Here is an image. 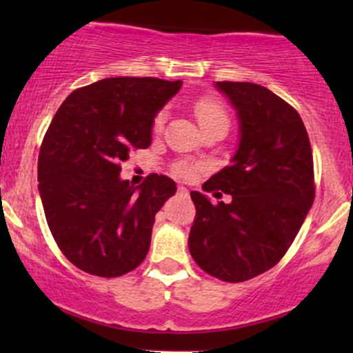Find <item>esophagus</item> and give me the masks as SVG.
Masks as SVG:
<instances>
[{
	"label": "esophagus",
	"mask_w": 353,
	"mask_h": 353,
	"mask_svg": "<svg viewBox=\"0 0 353 353\" xmlns=\"http://www.w3.org/2000/svg\"><path fill=\"white\" fill-rule=\"evenodd\" d=\"M177 194H179V196H189V190L184 188V185H179V188H177Z\"/></svg>",
	"instance_id": "esophagus-1"
}]
</instances>
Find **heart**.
<instances>
[{"label": "heart", "mask_w": 353, "mask_h": 353, "mask_svg": "<svg viewBox=\"0 0 353 353\" xmlns=\"http://www.w3.org/2000/svg\"><path fill=\"white\" fill-rule=\"evenodd\" d=\"M194 112H196L197 121H199L201 128H210V125H216V124H229L228 114H225V109L219 103L217 99L210 98V96H204V98H199L194 103ZM165 119H168V111L163 109L159 111L154 117V123H152V129L154 132H161L164 129ZM201 165L196 163H189V161H179L172 165V172L176 174L177 177L181 179H190V177L196 176L199 172Z\"/></svg>", "instance_id": "obj_1"}]
</instances>
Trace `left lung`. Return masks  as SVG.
I'll return each instance as SVG.
<instances>
[{
    "label": "left lung",
    "instance_id": "left-lung-1",
    "mask_svg": "<svg viewBox=\"0 0 353 353\" xmlns=\"http://www.w3.org/2000/svg\"><path fill=\"white\" fill-rule=\"evenodd\" d=\"M216 88L236 109L239 144L202 189L232 201L214 205L192 190L197 214L188 244L202 270L244 282L272 269L301 230L315 197L314 159L299 112L270 89L232 81Z\"/></svg>",
    "mask_w": 353,
    "mask_h": 353
}]
</instances>
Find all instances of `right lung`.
Here are the masks:
<instances>
[{"mask_svg":"<svg viewBox=\"0 0 353 353\" xmlns=\"http://www.w3.org/2000/svg\"><path fill=\"white\" fill-rule=\"evenodd\" d=\"M182 81L108 78L68 96L52 117L38 157L44 216L71 264L119 277L148 255L156 214L176 182L151 174L141 185L119 177L134 149H148L157 112Z\"/></svg>","mask_w":353,"mask_h":353,"instance_id":"right-lung-1","label":"right lung"}]
</instances>
